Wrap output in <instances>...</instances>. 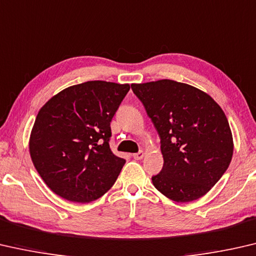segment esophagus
<instances>
[{
	"instance_id": "1",
	"label": "esophagus",
	"mask_w": 256,
	"mask_h": 256,
	"mask_svg": "<svg viewBox=\"0 0 256 256\" xmlns=\"http://www.w3.org/2000/svg\"><path fill=\"white\" fill-rule=\"evenodd\" d=\"M132 156H134V158H135V160H140V158H144V152H143V150H140L138 153L134 154Z\"/></svg>"
}]
</instances>
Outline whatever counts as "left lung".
Wrapping results in <instances>:
<instances>
[{
	"mask_svg": "<svg viewBox=\"0 0 256 256\" xmlns=\"http://www.w3.org/2000/svg\"><path fill=\"white\" fill-rule=\"evenodd\" d=\"M161 140L163 168L156 190L179 203L198 200L219 182L234 143L222 108L196 87L170 79L132 84Z\"/></svg>",
	"mask_w": 256,
	"mask_h": 256,
	"instance_id": "8db88e82",
	"label": "left lung"
}]
</instances>
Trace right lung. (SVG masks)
<instances>
[{
	"label": "right lung",
	"instance_id": "right-lung-1",
	"mask_svg": "<svg viewBox=\"0 0 256 256\" xmlns=\"http://www.w3.org/2000/svg\"><path fill=\"white\" fill-rule=\"evenodd\" d=\"M129 90L128 84L86 82L60 92L40 108L29 152L56 195L90 203L116 182L126 160L110 148V124Z\"/></svg>",
	"mask_w": 256,
	"mask_h": 256
}]
</instances>
